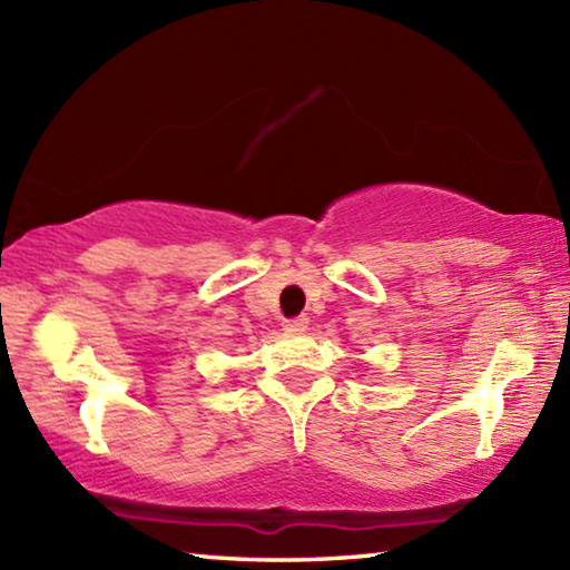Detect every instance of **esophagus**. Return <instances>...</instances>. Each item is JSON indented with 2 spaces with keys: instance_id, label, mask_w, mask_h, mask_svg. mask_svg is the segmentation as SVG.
<instances>
[{
  "instance_id": "esophagus-1",
  "label": "esophagus",
  "mask_w": 570,
  "mask_h": 570,
  "mask_svg": "<svg viewBox=\"0 0 570 570\" xmlns=\"http://www.w3.org/2000/svg\"><path fill=\"white\" fill-rule=\"evenodd\" d=\"M306 324H308V316H292V320H284V330H288V332H302V330H306Z\"/></svg>"
}]
</instances>
